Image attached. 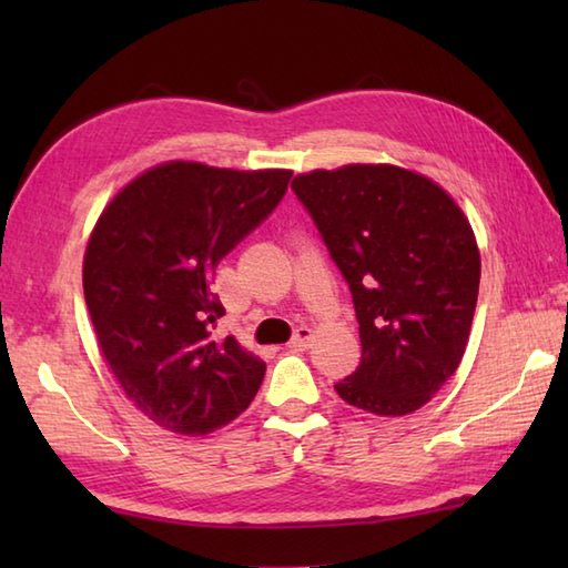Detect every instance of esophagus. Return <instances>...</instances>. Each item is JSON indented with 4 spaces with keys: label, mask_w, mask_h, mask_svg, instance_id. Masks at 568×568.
I'll return each instance as SVG.
<instances>
[{
    "label": "esophagus",
    "mask_w": 568,
    "mask_h": 568,
    "mask_svg": "<svg viewBox=\"0 0 568 568\" xmlns=\"http://www.w3.org/2000/svg\"><path fill=\"white\" fill-rule=\"evenodd\" d=\"M312 339H315V332H312L310 327H300V329H295L291 344H293L295 348H307Z\"/></svg>",
    "instance_id": "34e87169"
}]
</instances>
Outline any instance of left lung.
Masks as SVG:
<instances>
[{
    "mask_svg": "<svg viewBox=\"0 0 568 568\" xmlns=\"http://www.w3.org/2000/svg\"><path fill=\"white\" fill-rule=\"evenodd\" d=\"M352 287L361 364L334 385L381 417L427 405L462 364L480 253L468 216L432 178L393 163H348L293 180Z\"/></svg>",
    "mask_w": 568,
    "mask_h": 568,
    "instance_id": "8db88e82",
    "label": "left lung"
}]
</instances>
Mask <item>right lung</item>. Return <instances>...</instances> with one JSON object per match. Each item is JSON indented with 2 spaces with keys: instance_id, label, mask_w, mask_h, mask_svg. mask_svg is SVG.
Returning <instances> with one entry per match:
<instances>
[{
  "instance_id": "1",
  "label": "right lung",
  "mask_w": 568,
  "mask_h": 568,
  "mask_svg": "<svg viewBox=\"0 0 568 568\" xmlns=\"http://www.w3.org/2000/svg\"><path fill=\"white\" fill-rule=\"evenodd\" d=\"M293 171L165 161L106 202L82 261L98 346L124 395L155 425L202 437L236 419L265 376L234 336L214 339L224 307L214 265L281 202Z\"/></svg>"
}]
</instances>
